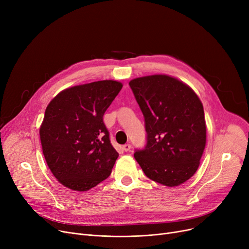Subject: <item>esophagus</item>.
<instances>
[{"mask_svg":"<svg viewBox=\"0 0 249 249\" xmlns=\"http://www.w3.org/2000/svg\"><path fill=\"white\" fill-rule=\"evenodd\" d=\"M123 150L124 151H126V152H128V151H130L131 150V144H125V145H123Z\"/></svg>","mask_w":249,"mask_h":249,"instance_id":"1","label":"esophagus"}]
</instances>
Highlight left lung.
Here are the masks:
<instances>
[{
  "mask_svg": "<svg viewBox=\"0 0 249 249\" xmlns=\"http://www.w3.org/2000/svg\"><path fill=\"white\" fill-rule=\"evenodd\" d=\"M144 116L146 145L134 158L145 176L176 187L192 178L206 145L203 105L186 84L165 74L130 81Z\"/></svg>",
  "mask_w": 249,
  "mask_h": 249,
  "instance_id": "8db88e82",
  "label": "left lung"
}]
</instances>
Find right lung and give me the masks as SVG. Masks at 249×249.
Listing matches in <instances>:
<instances>
[{
	"label": "right lung",
	"instance_id": "obj_1",
	"mask_svg": "<svg viewBox=\"0 0 249 249\" xmlns=\"http://www.w3.org/2000/svg\"><path fill=\"white\" fill-rule=\"evenodd\" d=\"M122 87L116 81L75 86L48 104L39 131L42 151L51 173L64 187L85 192L111 175L119 154L103 116Z\"/></svg>",
	"mask_w": 249,
	"mask_h": 249
}]
</instances>
